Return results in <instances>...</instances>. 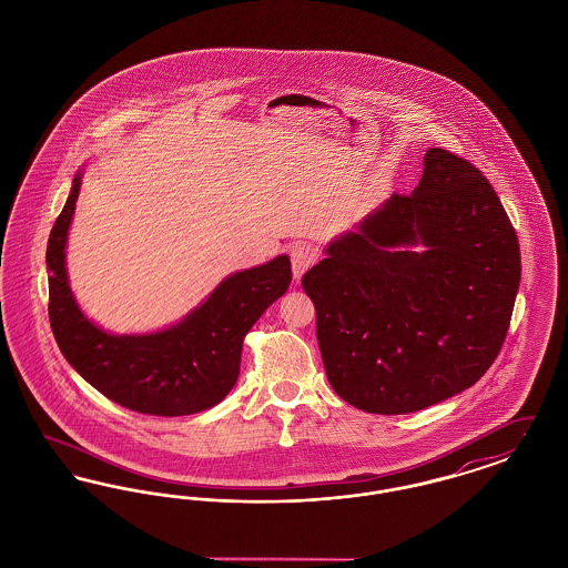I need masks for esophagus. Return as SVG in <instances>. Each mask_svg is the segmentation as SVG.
<instances>
[{"label":"esophagus","mask_w":568,"mask_h":568,"mask_svg":"<svg viewBox=\"0 0 568 568\" xmlns=\"http://www.w3.org/2000/svg\"><path fill=\"white\" fill-rule=\"evenodd\" d=\"M320 253L317 248H313L311 244H296L292 248V271H294V278L300 281L302 274L308 271L313 264H317Z\"/></svg>","instance_id":"obj_1"}]
</instances>
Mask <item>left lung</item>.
Segmentation results:
<instances>
[{
  "label": "left lung",
  "instance_id": "8db88e82",
  "mask_svg": "<svg viewBox=\"0 0 568 568\" xmlns=\"http://www.w3.org/2000/svg\"><path fill=\"white\" fill-rule=\"evenodd\" d=\"M519 274L514 225L484 172L428 149L413 193H394L302 276L329 385L378 415L464 392L503 349Z\"/></svg>",
  "mask_w": 568,
  "mask_h": 568
}]
</instances>
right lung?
<instances>
[{"instance_id": "add662e5", "label": "right lung", "mask_w": 568, "mask_h": 568, "mask_svg": "<svg viewBox=\"0 0 568 568\" xmlns=\"http://www.w3.org/2000/svg\"><path fill=\"white\" fill-rule=\"evenodd\" d=\"M79 190L81 174L47 246L49 320L63 357L109 400L135 413L179 417L221 403L241 373L246 332L292 283L290 257L227 276L202 306L163 332L106 334L82 315L68 285L65 241Z\"/></svg>"}]
</instances>
